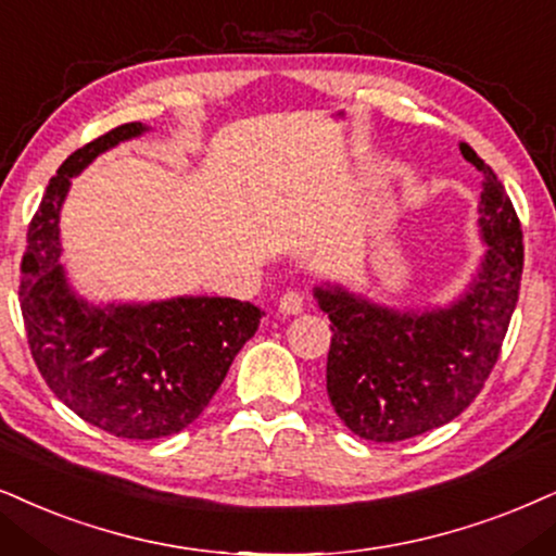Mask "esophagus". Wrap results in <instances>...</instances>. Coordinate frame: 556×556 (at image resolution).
Returning <instances> with one entry per match:
<instances>
[{"label": "esophagus", "mask_w": 556, "mask_h": 556, "mask_svg": "<svg viewBox=\"0 0 556 556\" xmlns=\"http://www.w3.org/2000/svg\"><path fill=\"white\" fill-rule=\"evenodd\" d=\"M302 307H305V294L300 292H287L279 300V313L282 315H298L302 313Z\"/></svg>", "instance_id": "obj_1"}]
</instances>
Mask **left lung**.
I'll return each instance as SVG.
<instances>
[{
	"mask_svg": "<svg viewBox=\"0 0 556 556\" xmlns=\"http://www.w3.org/2000/svg\"><path fill=\"white\" fill-rule=\"evenodd\" d=\"M462 156L482 172L477 226L488 245L472 282L448 305L397 311L341 285L315 287L330 318L326 390L359 439L395 444L467 410L493 371L523 271V233L495 172L467 143Z\"/></svg>",
	"mask_w": 556,
	"mask_h": 556,
	"instance_id": "left-lung-1",
	"label": "left lung"
}]
</instances>
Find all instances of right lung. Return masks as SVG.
Returning a JSON list of instances; mask_svg holds the SVG:
<instances>
[{"mask_svg":"<svg viewBox=\"0 0 556 556\" xmlns=\"http://www.w3.org/2000/svg\"><path fill=\"white\" fill-rule=\"evenodd\" d=\"M146 130L125 123L63 161L27 230L20 279L27 343L53 395L87 424L136 441L192 424L264 315L251 302L189 294L94 305L68 285L59 220L72 177Z\"/></svg>","mask_w":556,"mask_h":556,"instance_id":"add662e5","label":"right lung"}]
</instances>
